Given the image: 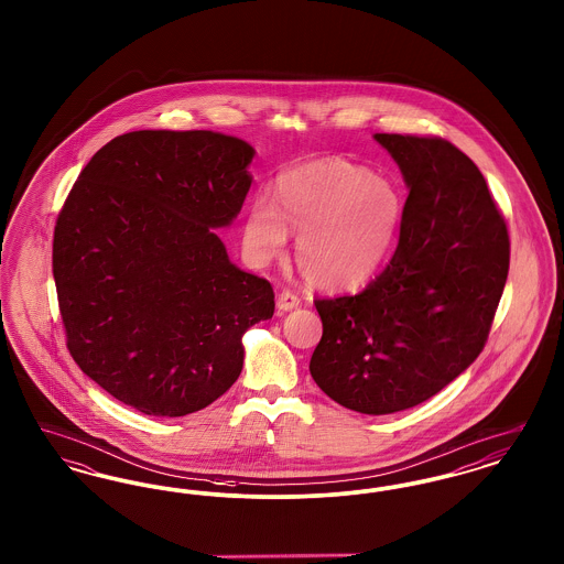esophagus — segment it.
<instances>
[{"mask_svg":"<svg viewBox=\"0 0 564 564\" xmlns=\"http://www.w3.org/2000/svg\"><path fill=\"white\" fill-rule=\"evenodd\" d=\"M297 304H300V297L292 294V292H288V290H283V292L279 294V297H276V308H279V313L294 311V308H297Z\"/></svg>","mask_w":564,"mask_h":564,"instance_id":"34e87169","label":"esophagus"}]
</instances>
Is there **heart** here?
Here are the masks:
<instances>
[{
	"instance_id": "obj_1",
	"label": "heart",
	"mask_w": 564,
	"mask_h": 564,
	"mask_svg": "<svg viewBox=\"0 0 564 564\" xmlns=\"http://www.w3.org/2000/svg\"><path fill=\"white\" fill-rule=\"evenodd\" d=\"M405 217L400 186L370 169L322 159L285 171L274 200L258 194L242 224L251 264L279 258L297 232V264L323 290H355L372 281L393 256Z\"/></svg>"
}]
</instances>
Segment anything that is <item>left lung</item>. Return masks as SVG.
Here are the masks:
<instances>
[{
    "instance_id": "1",
    "label": "left lung",
    "mask_w": 564,
    "mask_h": 564,
    "mask_svg": "<svg viewBox=\"0 0 564 564\" xmlns=\"http://www.w3.org/2000/svg\"><path fill=\"white\" fill-rule=\"evenodd\" d=\"M402 171L398 249L357 295L317 300L311 376L334 402L393 414L427 402L484 349L510 270V237L482 173L437 137L376 133Z\"/></svg>"
}]
</instances>
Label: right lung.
<instances>
[{
    "instance_id": "add662e5",
    "label": "right lung",
    "mask_w": 564,
    "mask_h": 564,
    "mask_svg": "<svg viewBox=\"0 0 564 564\" xmlns=\"http://www.w3.org/2000/svg\"><path fill=\"white\" fill-rule=\"evenodd\" d=\"M253 156L232 134L133 131L82 169L54 228V283L67 349L118 402L186 416L241 375L242 334L274 294L215 230L241 212Z\"/></svg>"
}]
</instances>
